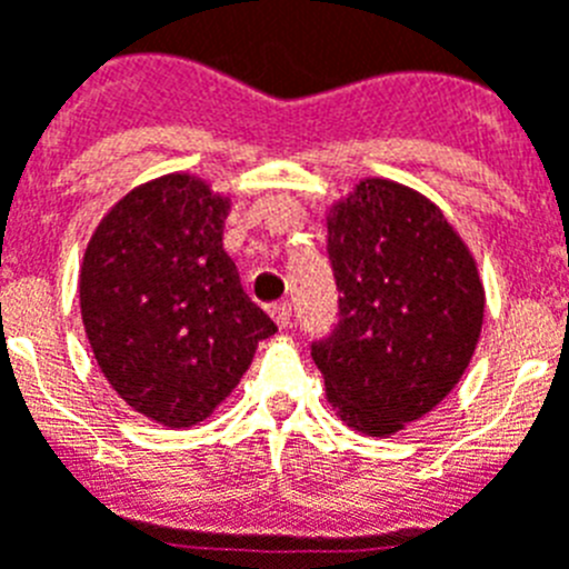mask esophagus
Here are the masks:
<instances>
[{"instance_id": "1", "label": "esophagus", "mask_w": 569, "mask_h": 569, "mask_svg": "<svg viewBox=\"0 0 569 569\" xmlns=\"http://www.w3.org/2000/svg\"><path fill=\"white\" fill-rule=\"evenodd\" d=\"M270 316H273V321L279 325V328H288L290 319H293V310H290L288 301H279V305L270 308Z\"/></svg>"}]
</instances>
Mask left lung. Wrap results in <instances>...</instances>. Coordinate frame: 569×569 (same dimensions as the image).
<instances>
[{
    "mask_svg": "<svg viewBox=\"0 0 569 569\" xmlns=\"http://www.w3.org/2000/svg\"><path fill=\"white\" fill-rule=\"evenodd\" d=\"M328 253L339 325L313 361L336 416L387 439L465 376L485 321L479 264L439 204L381 176L330 204Z\"/></svg>",
    "mask_w": 569,
    "mask_h": 569,
    "instance_id": "left-lung-1",
    "label": "left lung"
}]
</instances>
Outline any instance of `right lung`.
I'll use <instances>...</instances> for the list:
<instances>
[{"label":"right lung","instance_id":"obj_1","mask_svg":"<svg viewBox=\"0 0 569 569\" xmlns=\"http://www.w3.org/2000/svg\"><path fill=\"white\" fill-rule=\"evenodd\" d=\"M230 196L193 173L139 184L104 213L79 270L99 370L136 413L193 427L276 333L222 244Z\"/></svg>","mask_w":569,"mask_h":569}]
</instances>
